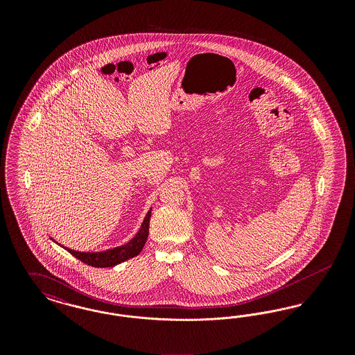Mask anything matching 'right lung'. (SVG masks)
<instances>
[{
	"instance_id": "add662e5",
	"label": "right lung",
	"mask_w": 355,
	"mask_h": 355,
	"mask_svg": "<svg viewBox=\"0 0 355 355\" xmlns=\"http://www.w3.org/2000/svg\"><path fill=\"white\" fill-rule=\"evenodd\" d=\"M152 217V207L148 211L145 220L142 222L139 230L129 242H126L125 245H121L113 249H107V250H102V252H76L71 250L69 248L62 246L61 243L55 242L53 238H51L53 242H55L58 246L64 248L67 252L74 255L77 259L83 261L86 265L94 266V268H113L119 263H122L130 258H133L135 255L141 253L142 248L145 246V242L149 236V222Z\"/></svg>"
}]
</instances>
